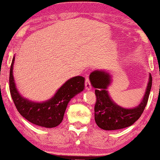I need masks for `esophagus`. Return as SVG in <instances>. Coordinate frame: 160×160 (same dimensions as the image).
I'll list each match as a JSON object with an SVG mask.
<instances>
[{
  "instance_id": "esophagus-1",
  "label": "esophagus",
  "mask_w": 160,
  "mask_h": 160,
  "mask_svg": "<svg viewBox=\"0 0 160 160\" xmlns=\"http://www.w3.org/2000/svg\"><path fill=\"white\" fill-rule=\"evenodd\" d=\"M85 87L87 90H89V89H92V86L90 83V81H89V79L88 77L86 78V80H85Z\"/></svg>"
}]
</instances>
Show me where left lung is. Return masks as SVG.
I'll use <instances>...</instances> for the list:
<instances>
[{
	"instance_id": "obj_1",
	"label": "left lung",
	"mask_w": 160,
	"mask_h": 160,
	"mask_svg": "<svg viewBox=\"0 0 160 160\" xmlns=\"http://www.w3.org/2000/svg\"><path fill=\"white\" fill-rule=\"evenodd\" d=\"M91 85L95 89L96 102L95 104V120L98 127L104 130H117L128 127L140 118L148 104L152 86V77L144 97L138 106L126 109L116 104L110 98L107 91L111 83V76L103 71H95L89 75Z\"/></svg>"
}]
</instances>
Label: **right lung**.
I'll use <instances>...</instances> for the list:
<instances>
[{
    "label": "right lung",
    "instance_id": "1",
    "mask_svg": "<svg viewBox=\"0 0 160 160\" xmlns=\"http://www.w3.org/2000/svg\"><path fill=\"white\" fill-rule=\"evenodd\" d=\"M13 57L10 70V91L17 111L24 118L33 124L46 128L58 126L63 120L68 104L73 97L84 89V78L81 76L70 79L58 89L56 95L43 103L29 102L22 98L16 89L13 76L12 65Z\"/></svg>",
    "mask_w": 160,
    "mask_h": 160
}]
</instances>
